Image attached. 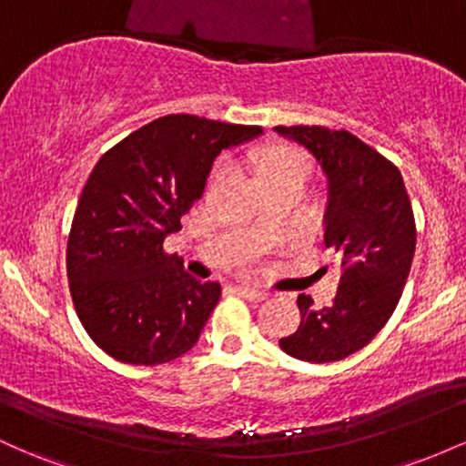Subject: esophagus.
I'll return each instance as SVG.
<instances>
[{
	"mask_svg": "<svg viewBox=\"0 0 466 466\" xmlns=\"http://www.w3.org/2000/svg\"><path fill=\"white\" fill-rule=\"evenodd\" d=\"M237 291L240 298H245V300H251V302H263L265 298L269 296L265 289H256V287H248V285H238Z\"/></svg>",
	"mask_w": 466,
	"mask_h": 466,
	"instance_id": "esophagus-1",
	"label": "esophagus"
}]
</instances>
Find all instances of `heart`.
Listing matches in <instances>:
<instances>
[{
  "instance_id": "heart-1",
  "label": "heart",
  "mask_w": 466,
  "mask_h": 466,
  "mask_svg": "<svg viewBox=\"0 0 466 466\" xmlns=\"http://www.w3.org/2000/svg\"><path fill=\"white\" fill-rule=\"evenodd\" d=\"M289 168H304L307 170V159L302 153L291 151V148H278V151L269 153L260 164V175L276 173V170H289Z\"/></svg>"
}]
</instances>
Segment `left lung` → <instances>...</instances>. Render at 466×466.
Returning <instances> with one entry per match:
<instances>
[{"label": "left lung", "instance_id": "1", "mask_svg": "<svg viewBox=\"0 0 466 466\" xmlns=\"http://www.w3.org/2000/svg\"><path fill=\"white\" fill-rule=\"evenodd\" d=\"M274 131L307 148L322 168L324 240L339 269L330 307L298 296L302 322L280 349L302 361H339L361 350L397 309L416 248L411 203L397 166L352 133L302 125Z\"/></svg>", "mask_w": 466, "mask_h": 466}]
</instances>
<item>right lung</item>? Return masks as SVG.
<instances>
[{
	"instance_id": "1",
	"label": "right lung",
	"mask_w": 466,
	"mask_h": 466,
	"mask_svg": "<svg viewBox=\"0 0 466 466\" xmlns=\"http://www.w3.org/2000/svg\"><path fill=\"white\" fill-rule=\"evenodd\" d=\"M260 127L173 114L133 131L94 166L74 212L67 278L85 330L122 363L157 366L199 341L221 285L184 271L164 238L201 197L215 157Z\"/></svg>"
}]
</instances>
